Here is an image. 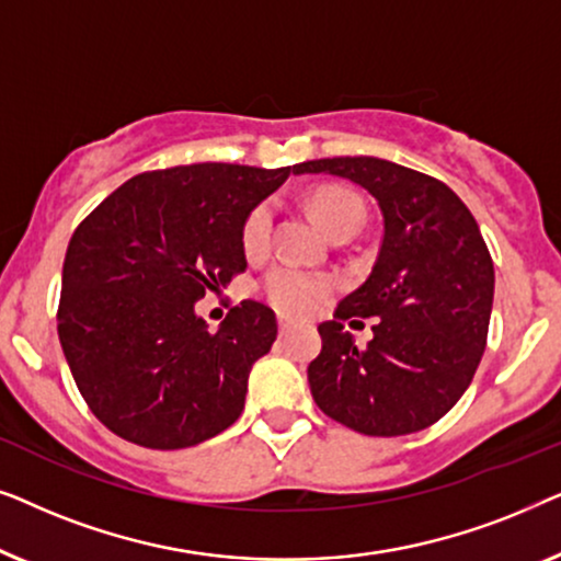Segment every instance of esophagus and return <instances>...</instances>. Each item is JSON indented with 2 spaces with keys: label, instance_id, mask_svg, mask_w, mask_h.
<instances>
[{
  "label": "esophagus",
  "instance_id": "34e87169",
  "mask_svg": "<svg viewBox=\"0 0 561 561\" xmlns=\"http://www.w3.org/2000/svg\"><path fill=\"white\" fill-rule=\"evenodd\" d=\"M290 329H294V321L286 319V317H280V319H278V332H280V336L288 334Z\"/></svg>",
  "mask_w": 561,
  "mask_h": 561
}]
</instances>
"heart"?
I'll return each instance as SVG.
<instances>
[{
  "mask_svg": "<svg viewBox=\"0 0 561 561\" xmlns=\"http://www.w3.org/2000/svg\"><path fill=\"white\" fill-rule=\"evenodd\" d=\"M311 209L329 237L357 232L363 225V202L347 188L324 186L313 191ZM273 204L263 202L248 214L242 227V250L248 257H263L271 250ZM334 280L324 273L304 271L296 265H275L263 278V294L273 309L288 317H306L332 294Z\"/></svg>",
  "mask_w": 561,
  "mask_h": 561,
  "instance_id": "b5f03b06",
  "label": "heart"
}]
</instances>
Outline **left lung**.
I'll return each mask as SVG.
<instances>
[{"label":"left lung","instance_id":"obj_1","mask_svg":"<svg viewBox=\"0 0 561 561\" xmlns=\"http://www.w3.org/2000/svg\"><path fill=\"white\" fill-rule=\"evenodd\" d=\"M294 173L340 175L380 206L373 273L319 327L311 396L329 419L367 436L432 426L455 405L485 352L495 271L480 227L447 183L382 158H324ZM379 317L357 348L343 321Z\"/></svg>","mask_w":561,"mask_h":561}]
</instances>
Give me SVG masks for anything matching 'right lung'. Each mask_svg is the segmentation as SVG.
Segmentation results:
<instances>
[{
  "mask_svg": "<svg viewBox=\"0 0 561 561\" xmlns=\"http://www.w3.org/2000/svg\"><path fill=\"white\" fill-rule=\"evenodd\" d=\"M288 175L290 165L234 163L140 173L76 229L58 336L83 401L110 432L183 449L240 419L250 370L271 352L278 321L242 301L209 332L194 306L248 267L244 219Z\"/></svg>",
  "mask_w": 561,
  "mask_h": 561,
  "instance_id": "right-lung-1",
  "label": "right lung"
}]
</instances>
